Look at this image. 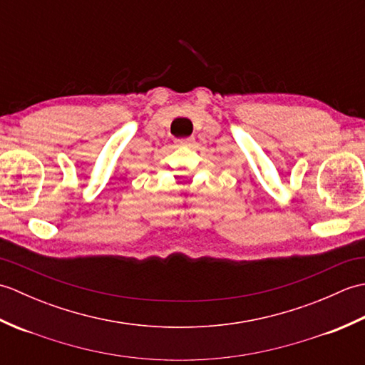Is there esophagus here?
<instances>
[{
    "label": "esophagus",
    "instance_id": "esophagus-1",
    "mask_svg": "<svg viewBox=\"0 0 365 365\" xmlns=\"http://www.w3.org/2000/svg\"><path fill=\"white\" fill-rule=\"evenodd\" d=\"M195 143V138H182V139H177V144L178 145H192Z\"/></svg>",
    "mask_w": 365,
    "mask_h": 365
}]
</instances>
